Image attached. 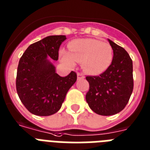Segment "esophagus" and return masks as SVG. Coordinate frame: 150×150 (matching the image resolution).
Returning <instances> with one entry per match:
<instances>
[{"mask_svg": "<svg viewBox=\"0 0 150 150\" xmlns=\"http://www.w3.org/2000/svg\"><path fill=\"white\" fill-rule=\"evenodd\" d=\"M84 76L83 74H80V73H77V79L78 80H80V79H83Z\"/></svg>", "mask_w": 150, "mask_h": 150, "instance_id": "34e87169", "label": "esophagus"}]
</instances>
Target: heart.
<instances>
[{
  "instance_id": "obj_1",
  "label": "heart",
  "mask_w": 150,
  "mask_h": 150,
  "mask_svg": "<svg viewBox=\"0 0 150 150\" xmlns=\"http://www.w3.org/2000/svg\"><path fill=\"white\" fill-rule=\"evenodd\" d=\"M69 52L62 50L60 60L67 66L73 67L75 62H81L86 74L98 75L110 66L113 57L111 45L96 39L86 38L73 40L68 44Z\"/></svg>"
}]
</instances>
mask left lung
Instances as JSON below:
<instances>
[{
    "label": "left lung",
    "mask_w": 150,
    "mask_h": 150,
    "mask_svg": "<svg viewBox=\"0 0 150 150\" xmlns=\"http://www.w3.org/2000/svg\"><path fill=\"white\" fill-rule=\"evenodd\" d=\"M113 50L110 66L99 76H87L90 84L86 100L99 115L111 116L127 106L133 90V61L120 46L108 40Z\"/></svg>",
    "instance_id": "1"
}]
</instances>
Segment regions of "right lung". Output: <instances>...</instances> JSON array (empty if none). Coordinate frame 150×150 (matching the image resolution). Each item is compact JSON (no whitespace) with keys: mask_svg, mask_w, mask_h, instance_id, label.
I'll return each instance as SVG.
<instances>
[{"mask_svg":"<svg viewBox=\"0 0 150 150\" xmlns=\"http://www.w3.org/2000/svg\"><path fill=\"white\" fill-rule=\"evenodd\" d=\"M66 39L64 35L47 37L30 44L20 59L17 92L22 103L33 114L45 117L56 113L68 90L76 82L74 71L62 77L47 60L48 57L58 60L59 48Z\"/></svg>","mask_w":150,"mask_h":150,"instance_id":"obj_1","label":"right lung"}]
</instances>
